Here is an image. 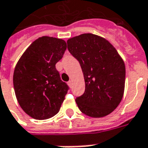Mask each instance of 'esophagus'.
Segmentation results:
<instances>
[{"label": "esophagus", "mask_w": 148, "mask_h": 148, "mask_svg": "<svg viewBox=\"0 0 148 148\" xmlns=\"http://www.w3.org/2000/svg\"><path fill=\"white\" fill-rule=\"evenodd\" d=\"M68 85L71 87V85H72V81H71V80H70V81L68 82Z\"/></svg>", "instance_id": "obj_1"}]
</instances>
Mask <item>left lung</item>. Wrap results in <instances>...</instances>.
Instances as JSON below:
<instances>
[{
	"instance_id": "1",
	"label": "left lung",
	"mask_w": 148,
	"mask_h": 148,
	"mask_svg": "<svg viewBox=\"0 0 148 148\" xmlns=\"http://www.w3.org/2000/svg\"><path fill=\"white\" fill-rule=\"evenodd\" d=\"M67 49L80 63L85 83L75 101L79 110L92 118L108 115L123 97L125 66L111 44L98 35L83 34L67 40Z\"/></svg>"
}]
</instances>
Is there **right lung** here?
Returning <instances> with one entry per match:
<instances>
[{"mask_svg": "<svg viewBox=\"0 0 148 148\" xmlns=\"http://www.w3.org/2000/svg\"><path fill=\"white\" fill-rule=\"evenodd\" d=\"M66 49L65 40L43 36L22 55L13 74L16 99L25 113L45 120L59 112L68 91L56 64Z\"/></svg>", "mask_w": 148, "mask_h": 148, "instance_id": "obj_1", "label": "right lung"}]
</instances>
